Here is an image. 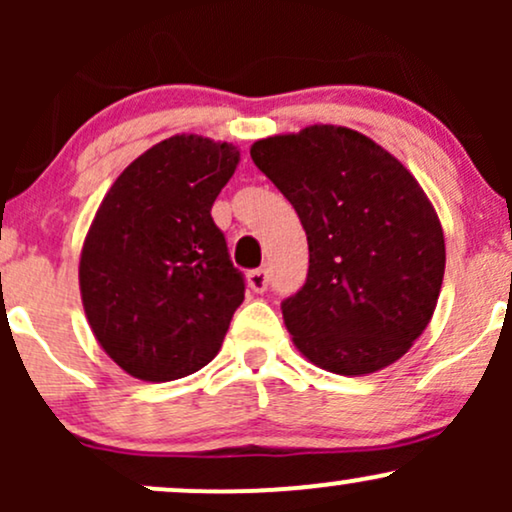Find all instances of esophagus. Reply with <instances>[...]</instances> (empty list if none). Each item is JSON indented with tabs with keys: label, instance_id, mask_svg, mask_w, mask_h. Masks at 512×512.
Returning a JSON list of instances; mask_svg holds the SVG:
<instances>
[{
	"label": "esophagus",
	"instance_id": "obj_1",
	"mask_svg": "<svg viewBox=\"0 0 512 512\" xmlns=\"http://www.w3.org/2000/svg\"><path fill=\"white\" fill-rule=\"evenodd\" d=\"M267 284H269V279H267V272H264V269H252V272H248V286L255 293L267 291Z\"/></svg>",
	"mask_w": 512,
	"mask_h": 512
}]
</instances>
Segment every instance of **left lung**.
Returning a JSON list of instances; mask_svg holds the SVG:
<instances>
[{"mask_svg":"<svg viewBox=\"0 0 512 512\" xmlns=\"http://www.w3.org/2000/svg\"><path fill=\"white\" fill-rule=\"evenodd\" d=\"M250 156L308 236V279L281 303L296 349L337 375L392 366L431 322L443 284L431 199L390 151L349 127L274 134Z\"/></svg>","mask_w":512,"mask_h":512,"instance_id":"8db88e82","label":"left lung"}]
</instances>
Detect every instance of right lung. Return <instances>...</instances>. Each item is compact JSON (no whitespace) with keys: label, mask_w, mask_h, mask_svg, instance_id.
I'll use <instances>...</instances> for the list:
<instances>
[{"label":"right lung","mask_w":512,"mask_h":512,"mask_svg":"<svg viewBox=\"0 0 512 512\" xmlns=\"http://www.w3.org/2000/svg\"><path fill=\"white\" fill-rule=\"evenodd\" d=\"M240 151L175 134L134 158L88 228L79 260L86 320L132 378L168 383L219 354L245 298L211 207Z\"/></svg>","instance_id":"right-lung-1"}]
</instances>
